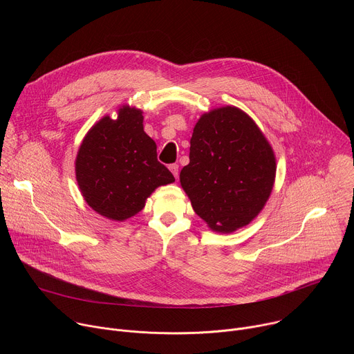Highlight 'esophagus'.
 <instances>
[{
  "mask_svg": "<svg viewBox=\"0 0 354 354\" xmlns=\"http://www.w3.org/2000/svg\"><path fill=\"white\" fill-rule=\"evenodd\" d=\"M169 169H171V172L174 174V176H175V178H178V176H179V165H178V164H172V165H169Z\"/></svg>",
  "mask_w": 354,
  "mask_h": 354,
  "instance_id": "obj_1",
  "label": "esophagus"
}]
</instances>
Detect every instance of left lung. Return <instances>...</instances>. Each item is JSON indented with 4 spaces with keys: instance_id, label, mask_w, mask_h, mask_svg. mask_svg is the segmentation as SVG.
<instances>
[{
    "instance_id": "obj_1",
    "label": "left lung",
    "mask_w": 354,
    "mask_h": 354,
    "mask_svg": "<svg viewBox=\"0 0 354 354\" xmlns=\"http://www.w3.org/2000/svg\"><path fill=\"white\" fill-rule=\"evenodd\" d=\"M189 160L180 185L194 213L213 231L232 232L261 213L273 189L276 158L259 127L241 109L225 106L201 116Z\"/></svg>"
}]
</instances>
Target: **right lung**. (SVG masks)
Here are the masks:
<instances>
[{"mask_svg":"<svg viewBox=\"0 0 354 354\" xmlns=\"http://www.w3.org/2000/svg\"><path fill=\"white\" fill-rule=\"evenodd\" d=\"M75 175L86 203L100 216L123 221L142 210L158 186L175 180L158 161L157 144L142 127V112L123 106L118 119L105 116L85 136Z\"/></svg>","mask_w":354,"mask_h":354,"instance_id":"1","label":"right lung"}]
</instances>
